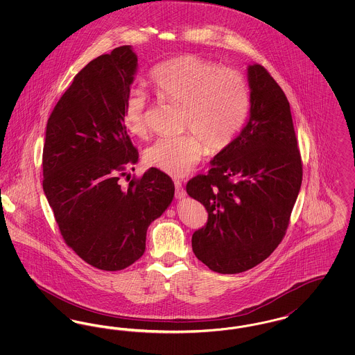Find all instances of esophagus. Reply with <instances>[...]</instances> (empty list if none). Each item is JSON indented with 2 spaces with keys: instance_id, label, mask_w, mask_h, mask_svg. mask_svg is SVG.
Instances as JSON below:
<instances>
[{
  "instance_id": "obj_1",
  "label": "esophagus",
  "mask_w": 355,
  "mask_h": 355,
  "mask_svg": "<svg viewBox=\"0 0 355 355\" xmlns=\"http://www.w3.org/2000/svg\"><path fill=\"white\" fill-rule=\"evenodd\" d=\"M174 186H175V197H177L178 200L185 198L186 191L185 189H184V186L181 184V181H174Z\"/></svg>"
}]
</instances>
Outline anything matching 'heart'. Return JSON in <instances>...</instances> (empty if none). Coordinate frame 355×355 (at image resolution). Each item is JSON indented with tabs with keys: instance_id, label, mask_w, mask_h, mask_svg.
<instances>
[{
	"instance_id": "b5f03b06",
	"label": "heart",
	"mask_w": 355,
	"mask_h": 355,
	"mask_svg": "<svg viewBox=\"0 0 355 355\" xmlns=\"http://www.w3.org/2000/svg\"><path fill=\"white\" fill-rule=\"evenodd\" d=\"M149 84L165 101L182 105V137L159 138L144 153L145 162L173 177H185L205 154L227 149L239 133L249 110V90L243 76L232 68L194 54H181L152 69ZM148 98L133 90L123 105V125L135 137L148 133Z\"/></svg>"
}]
</instances>
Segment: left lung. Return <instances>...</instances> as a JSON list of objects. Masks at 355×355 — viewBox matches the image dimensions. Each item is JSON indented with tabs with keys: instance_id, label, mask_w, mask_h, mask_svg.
Wrapping results in <instances>:
<instances>
[{
	"instance_id": "obj_1",
	"label": "left lung",
	"mask_w": 355,
	"mask_h": 355,
	"mask_svg": "<svg viewBox=\"0 0 355 355\" xmlns=\"http://www.w3.org/2000/svg\"><path fill=\"white\" fill-rule=\"evenodd\" d=\"M250 112L233 144L191 178L187 194L209 218L191 236L196 257L210 270L236 274L270 255L285 236L302 184V161L290 105L263 67H248Z\"/></svg>"
}]
</instances>
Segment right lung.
I'll return each mask as SVG.
<instances>
[{"label":"right lung","mask_w":355,"mask_h":355,"mask_svg":"<svg viewBox=\"0 0 355 355\" xmlns=\"http://www.w3.org/2000/svg\"><path fill=\"white\" fill-rule=\"evenodd\" d=\"M137 68L130 45L90 61L46 125L45 196L67 245L100 270H122L141 258L149 225L174 197L171 178L155 168L126 187L119 182L138 162L122 119Z\"/></svg>","instance_id":"obj_1"}]
</instances>
